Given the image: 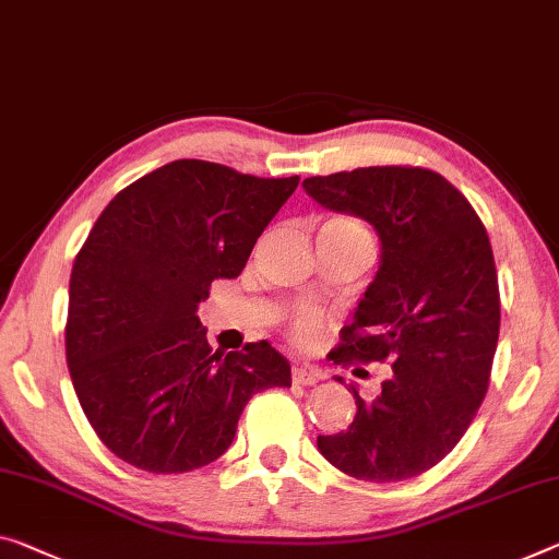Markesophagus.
I'll return each mask as SVG.
<instances>
[{"label": "esophagus", "mask_w": 559, "mask_h": 559, "mask_svg": "<svg viewBox=\"0 0 559 559\" xmlns=\"http://www.w3.org/2000/svg\"><path fill=\"white\" fill-rule=\"evenodd\" d=\"M317 380H320V372H317L314 367H307V365L292 367V382L295 384H314Z\"/></svg>", "instance_id": "34e87169"}]
</instances>
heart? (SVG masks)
<instances>
[{
  "label": "heart",
  "instance_id": "1",
  "mask_svg": "<svg viewBox=\"0 0 559 559\" xmlns=\"http://www.w3.org/2000/svg\"><path fill=\"white\" fill-rule=\"evenodd\" d=\"M324 227L345 231V235H355V237H367L369 239L367 229L359 225V222H355V219H332ZM320 328H322V314L317 312L314 307H305V309H299L295 317H292L289 337L295 340L297 345H309V342H314Z\"/></svg>",
  "mask_w": 559,
  "mask_h": 559
}]
</instances>
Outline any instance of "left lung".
I'll return each instance as SVG.
<instances>
[{
	"label": "left lung",
	"instance_id": "8db88e82",
	"mask_svg": "<svg viewBox=\"0 0 559 559\" xmlns=\"http://www.w3.org/2000/svg\"><path fill=\"white\" fill-rule=\"evenodd\" d=\"M302 185L322 207L367 219L382 242L377 277L330 357L392 367L374 397L352 388L355 419L317 448L365 483L423 475L462 440L487 394L500 337L487 229L467 197L425 167H359Z\"/></svg>",
	"mask_w": 559,
	"mask_h": 559
}]
</instances>
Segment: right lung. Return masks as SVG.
<instances>
[{"instance_id":"add662e5","label":"right lung","mask_w":559,"mask_h":559,"mask_svg":"<svg viewBox=\"0 0 559 559\" xmlns=\"http://www.w3.org/2000/svg\"><path fill=\"white\" fill-rule=\"evenodd\" d=\"M299 177L177 159L124 187L94 222L70 280L64 345L76 400L105 448L136 469L210 465L252 394L289 388L270 342L214 352L197 305L237 277Z\"/></svg>"}]
</instances>
